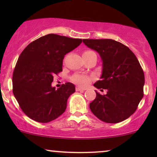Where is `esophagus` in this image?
I'll return each instance as SVG.
<instances>
[{
  "label": "esophagus",
  "instance_id": "obj_1",
  "mask_svg": "<svg viewBox=\"0 0 157 157\" xmlns=\"http://www.w3.org/2000/svg\"><path fill=\"white\" fill-rule=\"evenodd\" d=\"M86 89H84V88H81V87H79V86H77L76 88V91H85Z\"/></svg>",
  "mask_w": 157,
  "mask_h": 157
}]
</instances>
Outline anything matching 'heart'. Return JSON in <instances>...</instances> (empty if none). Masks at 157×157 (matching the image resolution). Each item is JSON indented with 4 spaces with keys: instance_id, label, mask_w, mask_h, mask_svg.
Segmentation results:
<instances>
[{
    "instance_id": "obj_1",
    "label": "heart",
    "mask_w": 157,
    "mask_h": 157,
    "mask_svg": "<svg viewBox=\"0 0 157 157\" xmlns=\"http://www.w3.org/2000/svg\"><path fill=\"white\" fill-rule=\"evenodd\" d=\"M93 53V51H86L83 53ZM91 80V77H89V76H86V75L85 74H75L74 76L71 78V81L73 82L76 83V84H78L79 86H84L87 85Z\"/></svg>"
}]
</instances>
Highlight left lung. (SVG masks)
Returning <instances> with one entry per match:
<instances>
[{
    "label": "left lung",
    "instance_id": "obj_1",
    "mask_svg": "<svg viewBox=\"0 0 157 157\" xmlns=\"http://www.w3.org/2000/svg\"><path fill=\"white\" fill-rule=\"evenodd\" d=\"M86 46L99 53L102 60L101 80L94 86L106 89L89 107L98 119L116 124L128 119L136 111L144 96V74L134 53L121 43L112 39H83Z\"/></svg>",
    "mask_w": 157,
    "mask_h": 157
}]
</instances>
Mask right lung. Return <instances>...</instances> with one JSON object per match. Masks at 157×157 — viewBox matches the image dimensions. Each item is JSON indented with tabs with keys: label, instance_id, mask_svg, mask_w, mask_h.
Returning a JSON list of instances; mask_svg holds the SVG:
<instances>
[{
	"label": "right lung",
	"instance_id": "obj_1",
	"mask_svg": "<svg viewBox=\"0 0 157 157\" xmlns=\"http://www.w3.org/2000/svg\"><path fill=\"white\" fill-rule=\"evenodd\" d=\"M81 42L78 38L48 34L31 42L21 53L13 74V92L30 119L47 123L65 111L75 86L67 82L56 89L51 83L62 71L64 56Z\"/></svg>",
	"mask_w": 157,
	"mask_h": 157
}]
</instances>
